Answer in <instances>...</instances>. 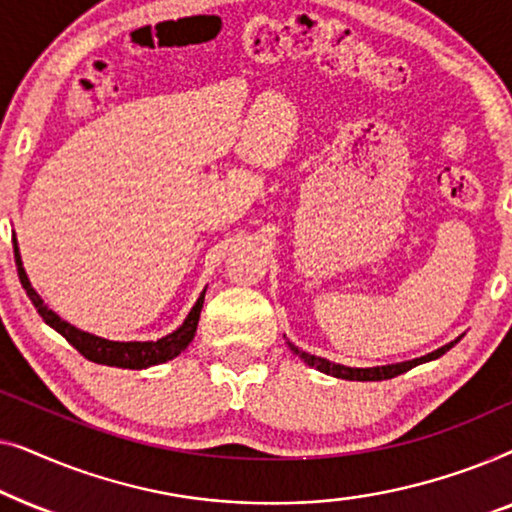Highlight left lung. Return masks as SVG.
<instances>
[{"instance_id": "obj_1", "label": "left lung", "mask_w": 512, "mask_h": 512, "mask_svg": "<svg viewBox=\"0 0 512 512\" xmlns=\"http://www.w3.org/2000/svg\"><path fill=\"white\" fill-rule=\"evenodd\" d=\"M461 340V335L457 340L447 342V345L438 347L436 352L426 354V356H419V359H412V361H401V363H389V366H375V368H349V366H342V363H333L328 359H321V356H314V354H307L303 349H298L293 342H286L289 349L293 354H298L300 359H303L307 366L317 368L319 373L324 375H331V377H338V380H352V382H382V380H391V377L401 375V373H408L410 368L419 366V363H426V361H433L438 359V356H443L445 352H450V349L457 345Z\"/></svg>"}]
</instances>
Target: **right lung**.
<instances>
[{
    "label": "right lung",
    "mask_w": 512,
    "mask_h": 512,
    "mask_svg": "<svg viewBox=\"0 0 512 512\" xmlns=\"http://www.w3.org/2000/svg\"><path fill=\"white\" fill-rule=\"evenodd\" d=\"M13 254H16L20 284H23L25 293L30 296L32 305L37 307L41 319H44L46 324L53 328V331H58L62 338H65L74 349H79V352L86 356L88 361L102 363V366L142 370V368L158 366V363H165V361L174 359V356H179L188 345H191V340L195 338V331H198V321H200V310H202V303H205V291L207 289L200 293V298L195 300L191 312H188L184 324H181L177 331H172L170 335H165V338H160V340L118 342V340L100 338V335H93L88 331H81V328L72 326L69 321L60 319L58 314H55L51 307H48L44 300H41L39 293L32 289L30 277H27V272L23 268V258H20L16 235H13Z\"/></svg>",
    "instance_id": "1"
}]
</instances>
